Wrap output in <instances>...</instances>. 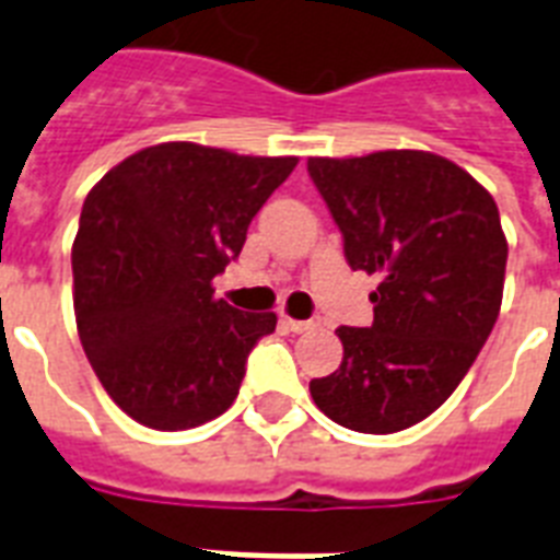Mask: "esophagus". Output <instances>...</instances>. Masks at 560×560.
Here are the masks:
<instances>
[{"label":"esophagus","instance_id":"1","mask_svg":"<svg viewBox=\"0 0 560 560\" xmlns=\"http://www.w3.org/2000/svg\"><path fill=\"white\" fill-rule=\"evenodd\" d=\"M281 325L293 334H307V331H316L319 328V319H290V316H281Z\"/></svg>","mask_w":560,"mask_h":560}]
</instances>
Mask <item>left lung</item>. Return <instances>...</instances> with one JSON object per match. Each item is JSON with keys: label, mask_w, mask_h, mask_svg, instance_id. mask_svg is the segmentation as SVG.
<instances>
[{"label": "left lung", "mask_w": 560, "mask_h": 560, "mask_svg": "<svg viewBox=\"0 0 560 560\" xmlns=\"http://www.w3.org/2000/svg\"><path fill=\"white\" fill-rule=\"evenodd\" d=\"M307 171L351 270L381 276L374 323L342 325L340 369L314 377L311 395L349 430L398 433L451 398L494 328L509 258L500 211L439 153L311 156Z\"/></svg>", "instance_id": "left-lung-1"}]
</instances>
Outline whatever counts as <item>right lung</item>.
<instances>
[{
	"label": "right lung",
	"mask_w": 560,
	"mask_h": 560,
	"mask_svg": "<svg viewBox=\"0 0 560 560\" xmlns=\"http://www.w3.org/2000/svg\"><path fill=\"white\" fill-rule=\"evenodd\" d=\"M296 156L162 142L86 194L72 244L78 337L107 395L151 430L200 427L232 407L276 314H244L211 281Z\"/></svg>",
	"instance_id": "right-lung-1"
}]
</instances>
